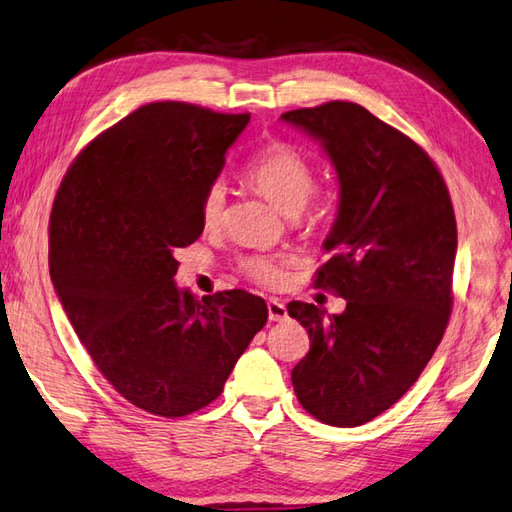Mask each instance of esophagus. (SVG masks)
<instances>
[{"mask_svg": "<svg viewBox=\"0 0 512 512\" xmlns=\"http://www.w3.org/2000/svg\"><path fill=\"white\" fill-rule=\"evenodd\" d=\"M288 317L286 306L279 299H268V319L270 322H284Z\"/></svg>", "mask_w": 512, "mask_h": 512, "instance_id": "34e87169", "label": "esophagus"}]
</instances>
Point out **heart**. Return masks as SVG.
Here are the masks:
<instances>
[{"label": "heart", "instance_id": "heart-1", "mask_svg": "<svg viewBox=\"0 0 512 512\" xmlns=\"http://www.w3.org/2000/svg\"><path fill=\"white\" fill-rule=\"evenodd\" d=\"M248 184L262 193L284 215H297L315 188V170L295 146L275 142L257 153L244 170ZM226 213L224 182H210L199 202V215L206 228H217ZM242 273L253 282L275 288L286 279V262L275 257H246Z\"/></svg>", "mask_w": 512, "mask_h": 512}]
</instances>
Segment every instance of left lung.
<instances>
[{
    "label": "left lung",
    "mask_w": 512,
    "mask_h": 512,
    "mask_svg": "<svg viewBox=\"0 0 512 512\" xmlns=\"http://www.w3.org/2000/svg\"><path fill=\"white\" fill-rule=\"evenodd\" d=\"M282 122L317 139L339 182L317 288L346 310L290 302L310 350L293 388L310 415L362 426L417 382L444 337L453 306L457 224L448 188L424 148L364 106L328 102L288 110Z\"/></svg>",
    "instance_id": "8db88e82"
}]
</instances>
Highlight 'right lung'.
<instances>
[{"label":"right lung","mask_w":512,"mask_h":512,"mask_svg":"<svg viewBox=\"0 0 512 512\" xmlns=\"http://www.w3.org/2000/svg\"><path fill=\"white\" fill-rule=\"evenodd\" d=\"M250 115L184 102L137 108L70 166L50 213L55 293L119 395L159 417L208 406L268 319L262 297L177 288L175 250L202 235L199 202Z\"/></svg>","instance_id":"1"}]
</instances>
